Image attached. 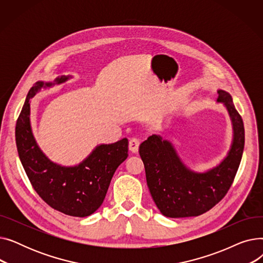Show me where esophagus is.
<instances>
[{"instance_id": "obj_1", "label": "esophagus", "mask_w": 263, "mask_h": 263, "mask_svg": "<svg viewBox=\"0 0 263 263\" xmlns=\"http://www.w3.org/2000/svg\"><path fill=\"white\" fill-rule=\"evenodd\" d=\"M139 147H140V141L137 139H131L129 142V150L133 154H136L139 151Z\"/></svg>"}]
</instances>
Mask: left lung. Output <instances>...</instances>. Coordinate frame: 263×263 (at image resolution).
<instances>
[{
  "label": "left lung",
  "instance_id": "left-lung-1",
  "mask_svg": "<svg viewBox=\"0 0 263 263\" xmlns=\"http://www.w3.org/2000/svg\"><path fill=\"white\" fill-rule=\"evenodd\" d=\"M217 102L226 106L232 121L233 140L227 157L216 167L195 173L178 157L172 143L151 135L140 146L147 185L158 209L167 217L198 216L222 200L236 177L244 149V124L231 96L217 90Z\"/></svg>",
  "mask_w": 263,
  "mask_h": 263
}]
</instances>
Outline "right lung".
Listing matches in <instances>:
<instances>
[{"mask_svg":"<svg viewBox=\"0 0 263 263\" xmlns=\"http://www.w3.org/2000/svg\"><path fill=\"white\" fill-rule=\"evenodd\" d=\"M60 77L54 82H36L26 96L17 119L16 143L20 161L37 194L51 208L64 214L85 217L102 204L112 177L128 158V140L97 146L77 166L65 167L51 162L38 147L30 122V99L41 88L67 81Z\"/></svg>","mask_w":263,"mask_h":263,"instance_id":"right-lung-1","label":"right lung"}]
</instances>
